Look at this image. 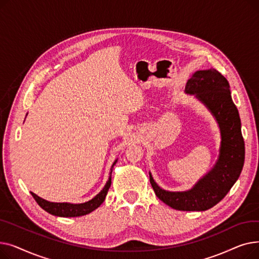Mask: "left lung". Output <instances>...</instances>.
Returning <instances> with one entry per match:
<instances>
[{
  "mask_svg": "<svg viewBox=\"0 0 259 259\" xmlns=\"http://www.w3.org/2000/svg\"><path fill=\"white\" fill-rule=\"evenodd\" d=\"M187 92L196 94L219 122L222 133L221 155L215 167L187 192H168L150 174L156 196L180 211H205L217 205L238 180L244 161V142L238 110L231 98L227 78L216 69L196 71L188 80Z\"/></svg>",
  "mask_w": 259,
  "mask_h": 259,
  "instance_id": "8db88e82",
  "label": "left lung"
}]
</instances>
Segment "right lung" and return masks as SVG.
<instances>
[{
    "label": "right lung",
    "mask_w": 259,
    "mask_h": 259,
    "mask_svg": "<svg viewBox=\"0 0 259 259\" xmlns=\"http://www.w3.org/2000/svg\"><path fill=\"white\" fill-rule=\"evenodd\" d=\"M116 160L113 162V165L111 167V171H110V178H109L107 184L105 185L104 189L102 191L95 196L94 198H92L91 200L84 202V203H78V205H73V203H66V202H50L47 201L43 198L38 197L37 195H35L34 193L31 192V195L33 196V198L35 199V201L37 202V205L44 209L46 212L56 215V216H61V217H76V216H83L86 215L90 212H92L93 210H95L97 208H99L103 201L105 200V197L107 195V192L109 188L111 186V172H112V168L115 165Z\"/></svg>",
    "instance_id": "1"
}]
</instances>
